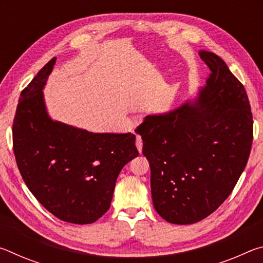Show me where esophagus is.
I'll return each instance as SVG.
<instances>
[{"label":"esophagus","mask_w":263,"mask_h":263,"mask_svg":"<svg viewBox=\"0 0 263 263\" xmlns=\"http://www.w3.org/2000/svg\"><path fill=\"white\" fill-rule=\"evenodd\" d=\"M136 146H137L138 151H139V152L141 153V151H142V139H141L140 136L136 137Z\"/></svg>","instance_id":"1"}]
</instances>
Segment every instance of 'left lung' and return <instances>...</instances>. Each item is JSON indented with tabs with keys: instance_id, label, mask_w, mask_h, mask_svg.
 Segmentation results:
<instances>
[{
	"instance_id": "obj_1",
	"label": "left lung",
	"mask_w": 263,
	"mask_h": 263,
	"mask_svg": "<svg viewBox=\"0 0 263 263\" xmlns=\"http://www.w3.org/2000/svg\"><path fill=\"white\" fill-rule=\"evenodd\" d=\"M211 70L195 104L146 116L137 132L151 167L157 212L173 224L210 216L232 193L253 142V115L243 84L221 58L201 51Z\"/></svg>"
}]
</instances>
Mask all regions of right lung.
<instances>
[{
  "label": "right lung",
  "instance_id": "obj_1",
  "mask_svg": "<svg viewBox=\"0 0 263 263\" xmlns=\"http://www.w3.org/2000/svg\"><path fill=\"white\" fill-rule=\"evenodd\" d=\"M55 59L21 92L12 147L26 186L47 211L91 224L109 210L119 172L139 152L132 133H92L48 117L43 88Z\"/></svg>",
  "mask_w": 263,
  "mask_h": 263
}]
</instances>
